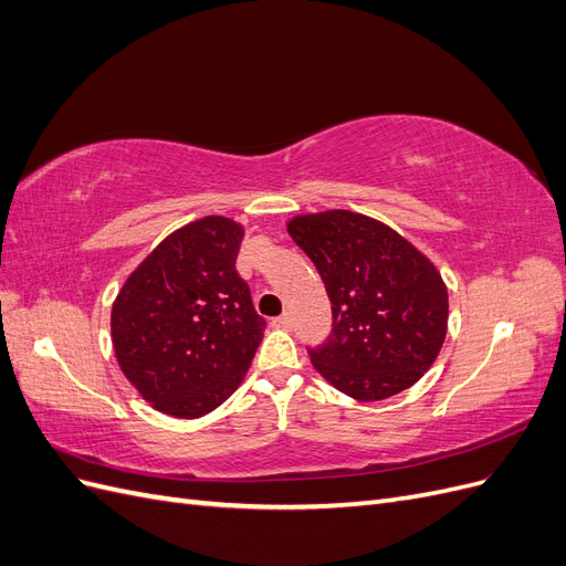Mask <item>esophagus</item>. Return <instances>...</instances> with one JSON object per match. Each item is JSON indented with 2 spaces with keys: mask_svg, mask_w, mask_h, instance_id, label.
<instances>
[{
  "mask_svg": "<svg viewBox=\"0 0 566 566\" xmlns=\"http://www.w3.org/2000/svg\"><path fill=\"white\" fill-rule=\"evenodd\" d=\"M271 323L276 325V328H290V325H293V316H290V314H281L279 318H273Z\"/></svg>",
  "mask_w": 566,
  "mask_h": 566,
  "instance_id": "1",
  "label": "esophagus"
}]
</instances>
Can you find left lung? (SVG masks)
Segmentation results:
<instances>
[{
  "mask_svg": "<svg viewBox=\"0 0 566 566\" xmlns=\"http://www.w3.org/2000/svg\"><path fill=\"white\" fill-rule=\"evenodd\" d=\"M333 304L314 368L356 401H382L432 368L449 331V290L430 256L382 221L352 210L287 219Z\"/></svg>",
  "mask_w": 566,
  "mask_h": 566,
  "instance_id": "8db88e82",
  "label": "left lung"
}]
</instances>
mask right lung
I'll return each instance as SVG.
<instances>
[{
  "label": "right lung",
  "mask_w": 566,
  "mask_h": 566,
  "mask_svg": "<svg viewBox=\"0 0 566 566\" xmlns=\"http://www.w3.org/2000/svg\"><path fill=\"white\" fill-rule=\"evenodd\" d=\"M243 235L229 217L196 219L119 287L111 312L117 366L160 413L208 416L245 378L266 323L235 271Z\"/></svg>",
  "instance_id": "obj_1"
}]
</instances>
